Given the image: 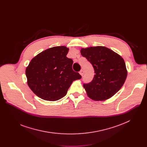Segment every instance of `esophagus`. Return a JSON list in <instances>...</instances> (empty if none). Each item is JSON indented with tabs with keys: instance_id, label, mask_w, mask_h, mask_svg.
I'll return each mask as SVG.
<instances>
[{
	"instance_id": "esophagus-1",
	"label": "esophagus",
	"mask_w": 147,
	"mask_h": 147,
	"mask_svg": "<svg viewBox=\"0 0 147 147\" xmlns=\"http://www.w3.org/2000/svg\"><path fill=\"white\" fill-rule=\"evenodd\" d=\"M80 74L81 76H82L83 75H84V71L82 70H80Z\"/></svg>"
}]
</instances>
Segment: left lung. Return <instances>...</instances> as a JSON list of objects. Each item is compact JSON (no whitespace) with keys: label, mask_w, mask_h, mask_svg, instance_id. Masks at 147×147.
<instances>
[{"label":"left lung","mask_w":147,"mask_h":147,"mask_svg":"<svg viewBox=\"0 0 147 147\" xmlns=\"http://www.w3.org/2000/svg\"><path fill=\"white\" fill-rule=\"evenodd\" d=\"M82 56L92 64L95 76L89 84H84L87 94L92 100H105L116 94L123 86L127 70L123 57L102 46L81 48Z\"/></svg>","instance_id":"left-lung-1"}]
</instances>
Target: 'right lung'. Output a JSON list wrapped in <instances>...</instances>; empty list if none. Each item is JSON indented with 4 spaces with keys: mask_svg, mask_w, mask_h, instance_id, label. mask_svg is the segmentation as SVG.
I'll return each instance as SVG.
<instances>
[{
    "mask_svg": "<svg viewBox=\"0 0 147 147\" xmlns=\"http://www.w3.org/2000/svg\"><path fill=\"white\" fill-rule=\"evenodd\" d=\"M65 46L47 49L32 59L26 67L27 84L38 97L55 101L65 96L73 81L81 78L72 69L73 61L67 57Z\"/></svg>",
    "mask_w": 147,
    "mask_h": 147,
    "instance_id": "obj_1",
    "label": "right lung"
}]
</instances>
